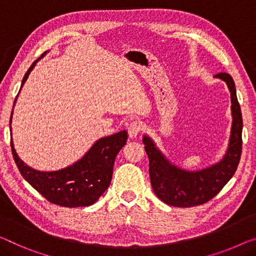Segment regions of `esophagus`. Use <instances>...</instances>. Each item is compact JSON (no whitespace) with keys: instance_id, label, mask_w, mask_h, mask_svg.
<instances>
[{"instance_id":"obj_1","label":"esophagus","mask_w":256,"mask_h":256,"mask_svg":"<svg viewBox=\"0 0 256 256\" xmlns=\"http://www.w3.org/2000/svg\"><path fill=\"white\" fill-rule=\"evenodd\" d=\"M141 131V124L139 123V122H132V123H130L128 128V136L130 138H136L138 136V134Z\"/></svg>"}]
</instances>
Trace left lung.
I'll return each instance as SVG.
<instances>
[{"mask_svg": "<svg viewBox=\"0 0 256 256\" xmlns=\"http://www.w3.org/2000/svg\"><path fill=\"white\" fill-rule=\"evenodd\" d=\"M215 78L226 82L231 94L232 126L226 155L220 162L198 171L180 169L168 160L150 136L142 142L150 158L152 188L158 199L174 207H193L208 202L226 186L234 176L242 156V110L236 93L234 82L230 74L220 72Z\"/></svg>", "mask_w": 256, "mask_h": 256, "instance_id": "1", "label": "left lung"}]
</instances>
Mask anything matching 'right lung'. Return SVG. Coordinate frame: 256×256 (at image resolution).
<instances>
[{"label": "right lung", "mask_w": 256, "mask_h": 256, "mask_svg": "<svg viewBox=\"0 0 256 256\" xmlns=\"http://www.w3.org/2000/svg\"><path fill=\"white\" fill-rule=\"evenodd\" d=\"M46 52H44L41 57L46 55ZM41 57L34 60L25 74L20 90ZM17 98L18 95L14 102V106ZM12 112L10 117V125ZM126 141L128 132L125 130L98 139L77 162L57 171H39L26 166L19 158L14 150L12 138H11V150L22 176L33 188H36L52 204L74 208L93 204L109 188L115 158Z\"/></svg>", "instance_id": "obj_1"}]
</instances>
